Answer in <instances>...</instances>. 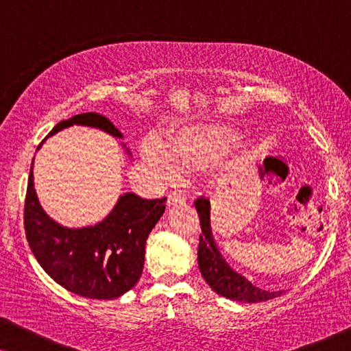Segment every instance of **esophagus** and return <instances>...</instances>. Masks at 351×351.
I'll return each mask as SVG.
<instances>
[{
    "instance_id": "1",
    "label": "esophagus",
    "mask_w": 351,
    "mask_h": 351,
    "mask_svg": "<svg viewBox=\"0 0 351 351\" xmlns=\"http://www.w3.org/2000/svg\"><path fill=\"white\" fill-rule=\"evenodd\" d=\"M185 195L180 193V191H172L167 196V206H177V204H184L185 203Z\"/></svg>"
}]
</instances>
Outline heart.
<instances>
[{
	"label": "heart",
	"instance_id": "heart-1",
	"mask_svg": "<svg viewBox=\"0 0 351 351\" xmlns=\"http://www.w3.org/2000/svg\"><path fill=\"white\" fill-rule=\"evenodd\" d=\"M234 141L237 134L220 124H186L171 132L165 142L156 137L145 138L141 155L158 177L169 180L176 169L206 166Z\"/></svg>",
	"mask_w": 351,
	"mask_h": 351
}]
</instances>
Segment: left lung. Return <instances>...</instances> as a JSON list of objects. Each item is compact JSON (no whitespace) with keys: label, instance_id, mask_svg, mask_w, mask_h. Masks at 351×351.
Returning <instances> with one entry per match:
<instances>
[{"label":"left lung","instance_id":"left-lung-1","mask_svg":"<svg viewBox=\"0 0 351 351\" xmlns=\"http://www.w3.org/2000/svg\"><path fill=\"white\" fill-rule=\"evenodd\" d=\"M195 208L198 210L201 233L198 246V267L204 281L213 287L219 295L227 297L230 300L246 302V304H256V302H265L281 295L282 291L268 292L261 287L254 286L251 281L246 280L241 273L234 271L228 262L225 261L222 252L215 244L213 227H210V203L209 199L203 198L195 201Z\"/></svg>","mask_w":351,"mask_h":351}]
</instances>
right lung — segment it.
<instances>
[{"mask_svg": "<svg viewBox=\"0 0 351 351\" xmlns=\"http://www.w3.org/2000/svg\"><path fill=\"white\" fill-rule=\"evenodd\" d=\"M73 124L123 137L99 113L75 114L57 124L49 136ZM126 153L131 156L129 150ZM165 203L166 198L143 199L136 193H123L102 222L83 228L64 227L41 208L32 165L23 210L27 241L43 270L66 291L88 299H117L141 278L147 238L165 213Z\"/></svg>", "mask_w": 351, "mask_h": 351, "instance_id": "add662e5", "label": "right lung"}]
</instances>
